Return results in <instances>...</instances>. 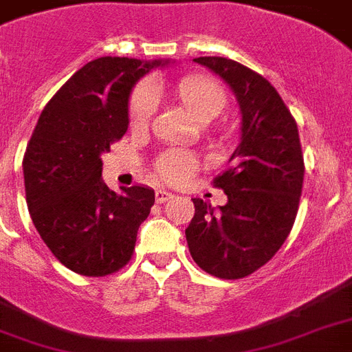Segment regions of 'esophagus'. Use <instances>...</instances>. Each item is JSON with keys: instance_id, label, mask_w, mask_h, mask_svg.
Listing matches in <instances>:
<instances>
[{"instance_id": "34e87169", "label": "esophagus", "mask_w": 352, "mask_h": 352, "mask_svg": "<svg viewBox=\"0 0 352 352\" xmlns=\"http://www.w3.org/2000/svg\"><path fill=\"white\" fill-rule=\"evenodd\" d=\"M171 197H173V195H171L170 192H166V190H157V192H155V201H157L159 204L170 201Z\"/></svg>"}]
</instances>
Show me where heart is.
<instances>
[{"instance_id":"obj_1","label":"heart","mask_w":352,"mask_h":352,"mask_svg":"<svg viewBox=\"0 0 352 352\" xmlns=\"http://www.w3.org/2000/svg\"><path fill=\"white\" fill-rule=\"evenodd\" d=\"M175 93L179 100L186 106L197 120L203 118L217 117L226 106V91L225 87L215 78L193 74L182 78L175 85ZM157 95L151 85L142 84L135 87L127 106V117L129 126L133 129H142L148 126L149 118L153 115ZM199 168V159L195 155L186 151H166L155 160V170L164 181L182 182Z\"/></svg>"}]
</instances>
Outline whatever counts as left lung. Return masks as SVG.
Listing matches in <instances>:
<instances>
[{"label":"left lung","mask_w":352,"mask_h":352,"mask_svg":"<svg viewBox=\"0 0 352 352\" xmlns=\"http://www.w3.org/2000/svg\"><path fill=\"white\" fill-rule=\"evenodd\" d=\"M195 62L230 85L243 122L230 166L214 179L228 203L215 210L192 199L188 248L204 272L239 279L270 261L294 226L305 173L300 135L289 107L261 74L228 58Z\"/></svg>","instance_id":"1"}]
</instances>
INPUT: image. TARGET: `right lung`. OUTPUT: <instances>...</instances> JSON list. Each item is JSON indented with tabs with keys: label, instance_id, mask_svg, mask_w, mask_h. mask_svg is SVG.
<instances>
[{
	"label": "right lung",
	"instance_id": "add662e5",
	"mask_svg": "<svg viewBox=\"0 0 352 352\" xmlns=\"http://www.w3.org/2000/svg\"><path fill=\"white\" fill-rule=\"evenodd\" d=\"M160 63L118 56L85 63L47 102L25 149L30 219L58 261L87 278L126 267L155 203L148 186L109 190L100 155L127 131L133 85Z\"/></svg>",
	"mask_w": 352,
	"mask_h": 352
}]
</instances>
